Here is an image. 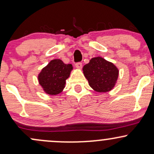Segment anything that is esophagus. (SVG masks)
<instances>
[{"instance_id":"esophagus-1","label":"esophagus","mask_w":154,"mask_h":154,"mask_svg":"<svg viewBox=\"0 0 154 154\" xmlns=\"http://www.w3.org/2000/svg\"><path fill=\"white\" fill-rule=\"evenodd\" d=\"M75 66L77 69H82V63L81 62H78V63H75Z\"/></svg>"}]
</instances>
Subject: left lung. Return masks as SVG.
I'll return each instance as SVG.
<instances>
[{
    "mask_svg": "<svg viewBox=\"0 0 154 154\" xmlns=\"http://www.w3.org/2000/svg\"><path fill=\"white\" fill-rule=\"evenodd\" d=\"M82 70L89 85L98 93L111 91L119 76L117 67L100 56L91 59L83 66Z\"/></svg>",
    "mask_w": 154,
    "mask_h": 154,
    "instance_id": "1",
    "label": "left lung"
}]
</instances>
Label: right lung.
<instances>
[{
	"label": "right lung",
	"mask_w": 154,
	"mask_h": 154,
	"mask_svg": "<svg viewBox=\"0 0 154 154\" xmlns=\"http://www.w3.org/2000/svg\"><path fill=\"white\" fill-rule=\"evenodd\" d=\"M72 69V64H66L61 59L52 60L38 75L39 84L47 94H59L65 88L66 79L69 77Z\"/></svg>",
	"instance_id": "1"
}]
</instances>
